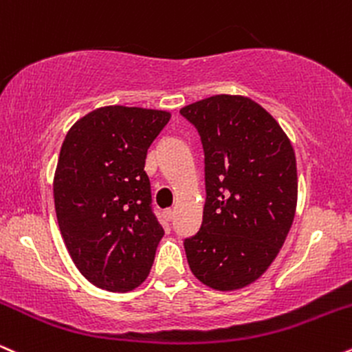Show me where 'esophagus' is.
<instances>
[{
  "label": "esophagus",
  "instance_id": "esophagus-1",
  "mask_svg": "<svg viewBox=\"0 0 352 352\" xmlns=\"http://www.w3.org/2000/svg\"><path fill=\"white\" fill-rule=\"evenodd\" d=\"M164 217H166L168 221H173V219H175V209L164 210Z\"/></svg>",
  "mask_w": 352,
  "mask_h": 352
}]
</instances>
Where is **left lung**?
Segmentation results:
<instances>
[{
    "label": "left lung",
    "mask_w": 352,
    "mask_h": 352,
    "mask_svg": "<svg viewBox=\"0 0 352 352\" xmlns=\"http://www.w3.org/2000/svg\"><path fill=\"white\" fill-rule=\"evenodd\" d=\"M204 148L206 204L199 232L184 241L199 282L247 287L270 267L293 224L296 158L288 136L249 97L214 95L179 110Z\"/></svg>",
    "instance_id": "8db88e82"
}]
</instances>
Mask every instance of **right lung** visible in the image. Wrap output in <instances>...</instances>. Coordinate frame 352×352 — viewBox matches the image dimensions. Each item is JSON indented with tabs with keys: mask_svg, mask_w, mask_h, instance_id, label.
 Masks as SVG:
<instances>
[{
	"mask_svg": "<svg viewBox=\"0 0 352 352\" xmlns=\"http://www.w3.org/2000/svg\"><path fill=\"white\" fill-rule=\"evenodd\" d=\"M171 113L110 105L77 120L62 143L54 204L70 257L95 287L130 292L150 274L164 230L144 173Z\"/></svg>",
	"mask_w": 352,
	"mask_h": 352,
	"instance_id": "obj_1",
	"label": "right lung"
}]
</instances>
